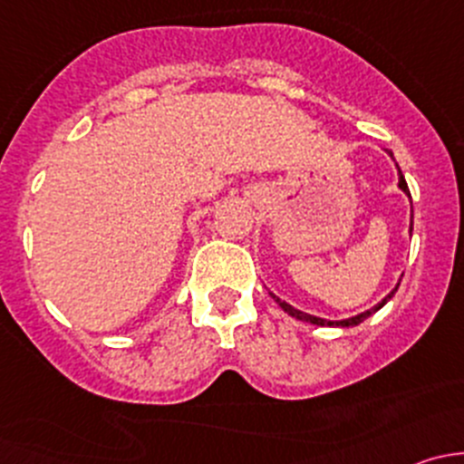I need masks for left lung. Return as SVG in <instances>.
Wrapping results in <instances>:
<instances>
[{
	"label": "left lung",
	"mask_w": 464,
	"mask_h": 464,
	"mask_svg": "<svg viewBox=\"0 0 464 464\" xmlns=\"http://www.w3.org/2000/svg\"><path fill=\"white\" fill-rule=\"evenodd\" d=\"M388 154H391V157H392V152H388ZM397 170H400V168H397ZM400 188L404 190V193L409 195V198H411V193H409V186H406V179H404V175H401V170H400ZM411 231H413V222H411ZM397 287H400V285H397ZM397 287L392 289V292L388 294V296L383 298V301L379 303V305L372 307V310H368V312H363V314H357V316H353V319H345V321H325V319H319V316L305 314V312H301V310H296V307L287 305V303H285V301H280V298H276V301L280 303V307H283V310L287 312V314H292L294 319H298V321L314 323V325H341V327H353V325H359V323H363V321H366L368 316H371V314H375V312L379 310V307H383V305H386V303L391 301V298H392V294L397 292Z\"/></svg>",
	"instance_id": "left-lung-1"
}]
</instances>
